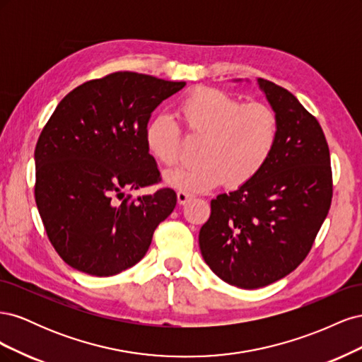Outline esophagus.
Masks as SVG:
<instances>
[{"mask_svg": "<svg viewBox=\"0 0 362 362\" xmlns=\"http://www.w3.org/2000/svg\"><path fill=\"white\" fill-rule=\"evenodd\" d=\"M192 198H193V194H192V193H189V192H182V190H180V192L177 193V199H178V204H180V205L187 204Z\"/></svg>", "mask_w": 362, "mask_h": 362, "instance_id": "esophagus-1", "label": "esophagus"}]
</instances>
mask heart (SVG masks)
<instances>
[{
	"instance_id": "1",
	"label": "heart",
	"mask_w": 362,
	"mask_h": 362,
	"mask_svg": "<svg viewBox=\"0 0 362 362\" xmlns=\"http://www.w3.org/2000/svg\"><path fill=\"white\" fill-rule=\"evenodd\" d=\"M177 115L185 131L202 137L199 164L164 173L169 187L182 192H206L226 180L240 187L267 166L279 139V117L267 104H243L213 87H198L178 104ZM145 145L163 166L180 158L181 133L168 116L152 117L145 127Z\"/></svg>"
}]
</instances>
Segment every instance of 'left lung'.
Segmentation results:
<instances>
[{"label":"left lung","instance_id":"obj_1","mask_svg":"<svg viewBox=\"0 0 362 362\" xmlns=\"http://www.w3.org/2000/svg\"><path fill=\"white\" fill-rule=\"evenodd\" d=\"M279 117L275 152L257 177L211 201L199 231L205 262L222 281L259 288L308 255L332 201L331 156L317 119L284 87L258 78Z\"/></svg>","mask_w":362,"mask_h":362}]
</instances>
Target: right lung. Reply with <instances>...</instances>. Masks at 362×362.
I'll return each instance as SVG.
<instances>
[{
	"instance_id": "obj_1",
	"label": "right lung",
	"mask_w": 362,
	"mask_h": 362,
	"mask_svg": "<svg viewBox=\"0 0 362 362\" xmlns=\"http://www.w3.org/2000/svg\"><path fill=\"white\" fill-rule=\"evenodd\" d=\"M184 81L115 72L75 87L39 136L35 196L51 245L71 267L113 276L149 249L156 228L177 205L145 145L151 113Z\"/></svg>"
}]
</instances>
